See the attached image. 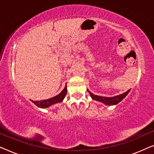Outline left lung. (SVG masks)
<instances>
[{
    "instance_id": "left-lung-1",
    "label": "left lung",
    "mask_w": 154,
    "mask_h": 154,
    "mask_svg": "<svg viewBox=\"0 0 154 154\" xmlns=\"http://www.w3.org/2000/svg\"><path fill=\"white\" fill-rule=\"evenodd\" d=\"M88 90V92H89L90 94V97H91L92 100L97 101V102H100L104 104L105 105H108V106H113V105H116L119 104L120 102H121L122 100H123L124 98L126 96L128 95V93H129L130 90H128V91H126L124 93L119 94V95L115 96V97H102V96H98L95 95V94H92L91 92Z\"/></svg>"
}]
</instances>
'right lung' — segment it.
<instances>
[{
  "mask_svg": "<svg viewBox=\"0 0 154 154\" xmlns=\"http://www.w3.org/2000/svg\"><path fill=\"white\" fill-rule=\"evenodd\" d=\"M67 92V87H66V85L62 92H60V94H58L57 95H56L54 97H52L50 99H48V100H41V101H33L31 100L33 104H35L38 107H40V108L42 109H45V108H48L52 105H53L54 104H57V103H60L62 102L66 96Z\"/></svg>",
  "mask_w": 154,
  "mask_h": 154,
  "instance_id": "right-lung-1",
  "label": "right lung"
}]
</instances>
